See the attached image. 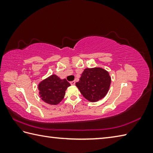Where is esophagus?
<instances>
[{"instance_id":"1","label":"esophagus","mask_w":153,"mask_h":153,"mask_svg":"<svg viewBox=\"0 0 153 153\" xmlns=\"http://www.w3.org/2000/svg\"><path fill=\"white\" fill-rule=\"evenodd\" d=\"M70 84L72 85H74L75 84H76V82H75V81H72V82H70Z\"/></svg>"}]
</instances>
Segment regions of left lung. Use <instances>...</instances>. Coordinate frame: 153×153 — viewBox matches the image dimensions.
<instances>
[{"mask_svg":"<svg viewBox=\"0 0 153 153\" xmlns=\"http://www.w3.org/2000/svg\"><path fill=\"white\" fill-rule=\"evenodd\" d=\"M110 82L111 78L105 70L100 68H86L76 85L86 99L96 102L105 97Z\"/></svg>","mask_w":153,"mask_h":153,"instance_id":"left-lung-1","label":"left lung"}]
</instances>
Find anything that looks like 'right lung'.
I'll return each mask as SVG.
<instances>
[{
	"mask_svg": "<svg viewBox=\"0 0 153 153\" xmlns=\"http://www.w3.org/2000/svg\"><path fill=\"white\" fill-rule=\"evenodd\" d=\"M69 86L70 84L66 79H60L56 75H52L39 84L38 88L43 101L56 105L64 99L65 91Z\"/></svg>",
	"mask_w": 153,
	"mask_h": 153,
	"instance_id": "add662e5",
	"label": "right lung"
}]
</instances>
